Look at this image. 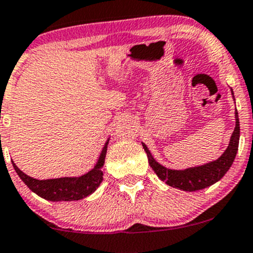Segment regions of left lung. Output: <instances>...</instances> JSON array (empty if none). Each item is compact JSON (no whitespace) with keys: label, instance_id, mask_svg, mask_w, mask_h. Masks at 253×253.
Returning <instances> with one entry per match:
<instances>
[{"label":"left lung","instance_id":"1","mask_svg":"<svg viewBox=\"0 0 253 253\" xmlns=\"http://www.w3.org/2000/svg\"><path fill=\"white\" fill-rule=\"evenodd\" d=\"M235 129H234L233 136H231L229 147L226 148L224 154L215 162L208 163V164L202 165V167L190 168V169L186 170H170L155 162L148 148L145 147V144H143V148H144L145 153L148 155V162H149L150 168L154 170L155 174L158 175L160 180L167 182L169 186L180 188V190L183 191H188V192L203 190V188L213 185L226 174V171L231 167L236 157L240 138V124L237 111L235 112Z\"/></svg>","mask_w":253,"mask_h":253}]
</instances>
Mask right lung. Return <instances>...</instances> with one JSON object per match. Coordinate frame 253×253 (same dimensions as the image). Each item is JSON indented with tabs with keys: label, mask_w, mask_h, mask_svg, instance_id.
<instances>
[{
	"label": "right lung",
	"mask_w": 253,
	"mask_h": 253,
	"mask_svg": "<svg viewBox=\"0 0 253 253\" xmlns=\"http://www.w3.org/2000/svg\"><path fill=\"white\" fill-rule=\"evenodd\" d=\"M106 149H108V142L105 147L101 150L100 158L98 164L86 172L85 175L79 177H60L50 178V180H37L30 176L25 175L20 171L17 165L13 163V168L16 172L22 178L23 182L40 197L45 198L52 202H60V201H78L86 196L91 195L98 188L103 181V165L105 162Z\"/></svg>",
	"instance_id": "add662e5"
}]
</instances>
